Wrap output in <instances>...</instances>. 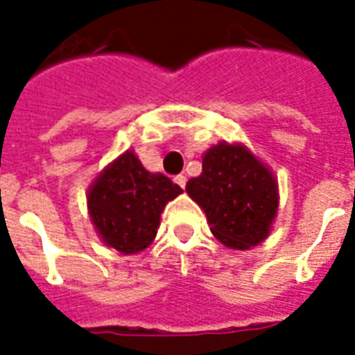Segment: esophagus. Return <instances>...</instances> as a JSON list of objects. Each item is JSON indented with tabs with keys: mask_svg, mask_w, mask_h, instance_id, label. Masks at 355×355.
Here are the masks:
<instances>
[{
	"mask_svg": "<svg viewBox=\"0 0 355 355\" xmlns=\"http://www.w3.org/2000/svg\"><path fill=\"white\" fill-rule=\"evenodd\" d=\"M175 182H177V184L180 186V188H184V186H186V177H184V175H177V177H175Z\"/></svg>",
	"mask_w": 355,
	"mask_h": 355,
	"instance_id": "1",
	"label": "esophagus"
}]
</instances>
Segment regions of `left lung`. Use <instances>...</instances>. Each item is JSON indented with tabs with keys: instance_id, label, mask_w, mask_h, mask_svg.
Segmentation results:
<instances>
[{
	"instance_id": "1",
	"label": "left lung",
	"mask_w": 355,
	"mask_h": 355,
	"mask_svg": "<svg viewBox=\"0 0 355 355\" xmlns=\"http://www.w3.org/2000/svg\"><path fill=\"white\" fill-rule=\"evenodd\" d=\"M203 171L186 192L207 216L211 232L236 251L270 236L279 207L274 173L241 142H218L203 154Z\"/></svg>"
}]
</instances>
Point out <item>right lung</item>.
I'll use <instances>...</instances> for the list:
<instances>
[{
  "label": "right lung",
  "mask_w": 355,
  "mask_h": 355,
  "mask_svg": "<svg viewBox=\"0 0 355 355\" xmlns=\"http://www.w3.org/2000/svg\"><path fill=\"white\" fill-rule=\"evenodd\" d=\"M180 193V186L144 169L139 155L127 150L89 186L87 211L104 245L137 254L154 241L163 209Z\"/></svg>",
  "instance_id": "obj_1"
}]
</instances>
